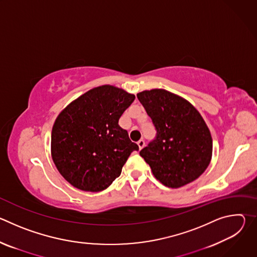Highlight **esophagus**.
Instances as JSON below:
<instances>
[{"instance_id":"esophagus-1","label":"esophagus","mask_w":257,"mask_h":257,"mask_svg":"<svg viewBox=\"0 0 257 257\" xmlns=\"http://www.w3.org/2000/svg\"><path fill=\"white\" fill-rule=\"evenodd\" d=\"M138 146H139V150H142L144 146H145V141L143 139H140L138 142H137Z\"/></svg>"}]
</instances>
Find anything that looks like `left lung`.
Masks as SVG:
<instances>
[{
  "label": "left lung",
  "instance_id": "1",
  "mask_svg": "<svg viewBox=\"0 0 257 257\" xmlns=\"http://www.w3.org/2000/svg\"><path fill=\"white\" fill-rule=\"evenodd\" d=\"M137 97L157 130L156 139L140 151L154 176L170 188L196 180L212 156V138L199 112L166 89L144 90Z\"/></svg>",
  "mask_w": 257,
  "mask_h": 257
}]
</instances>
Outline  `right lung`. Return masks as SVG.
<instances>
[{
  "mask_svg": "<svg viewBox=\"0 0 257 257\" xmlns=\"http://www.w3.org/2000/svg\"><path fill=\"white\" fill-rule=\"evenodd\" d=\"M135 95L113 85L94 87L70 102L57 117L51 154L60 174L83 191L106 189L138 145L119 126Z\"/></svg>",
  "mask_w": 257,
  "mask_h": 257,
  "instance_id": "add662e5",
  "label": "right lung"
}]
</instances>
